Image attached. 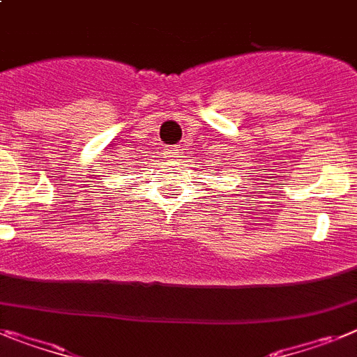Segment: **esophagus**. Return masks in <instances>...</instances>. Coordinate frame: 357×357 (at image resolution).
<instances>
[{"instance_id": "esophagus-1", "label": "esophagus", "mask_w": 357, "mask_h": 357, "mask_svg": "<svg viewBox=\"0 0 357 357\" xmlns=\"http://www.w3.org/2000/svg\"><path fill=\"white\" fill-rule=\"evenodd\" d=\"M165 155H167V158H176V155H178V151H176V149H174V146H169V149H165Z\"/></svg>"}]
</instances>
